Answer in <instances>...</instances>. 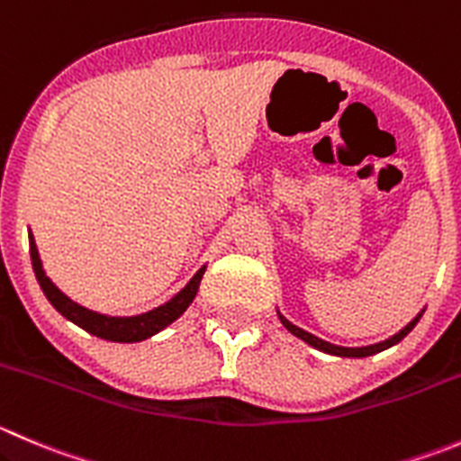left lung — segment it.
<instances>
[{
	"label": "left lung",
	"mask_w": 461,
	"mask_h": 461,
	"mask_svg": "<svg viewBox=\"0 0 461 461\" xmlns=\"http://www.w3.org/2000/svg\"><path fill=\"white\" fill-rule=\"evenodd\" d=\"M421 315H423V311L419 312V315L414 317V320L410 321L408 326H403V329H401L399 333L392 335V338H387V339H383V342H378V344H369V347H338V344L326 342V339H320V338H317V335H312V333H308V330H303V329H299V326H294L293 321L285 320V317L281 315V312H279V320H281V324H284L285 329L290 330V333L297 335L299 339H303V342L311 344V347H315V349L324 351V354L339 356V358H367V356H374V354H378V351H385V349H390V347H394V344H399L401 339H403L405 335H408L410 330H412L414 326H417V321L421 320Z\"/></svg>",
	"instance_id": "left-lung-1"
}]
</instances>
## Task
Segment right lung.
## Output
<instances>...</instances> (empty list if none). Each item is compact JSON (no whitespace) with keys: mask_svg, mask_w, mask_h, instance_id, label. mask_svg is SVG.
I'll list each match as a JSON object with an SVG mask.
<instances>
[{"mask_svg":"<svg viewBox=\"0 0 461 461\" xmlns=\"http://www.w3.org/2000/svg\"><path fill=\"white\" fill-rule=\"evenodd\" d=\"M29 249H31V261H33V272L35 279H38L40 288L47 294V299L51 302V306L60 312L62 317H67L69 321H74L76 326L85 329L87 333L96 335V338L110 339V342H141V339L150 338V335L159 333L162 329H167L171 321H176L182 312L189 308V303L194 302L195 293L200 288V281H203L204 270L207 266L200 267L194 275V279L180 290L173 299H168L162 306L153 308L149 312H141V315L132 317H112L103 315V312L89 311V308L80 306L74 299L67 297L47 275H44L42 261H40L38 248H35L33 234H29Z\"/></svg>","mask_w":461,"mask_h":461,"instance_id":"obj_1","label":"right lung"}]
</instances>
